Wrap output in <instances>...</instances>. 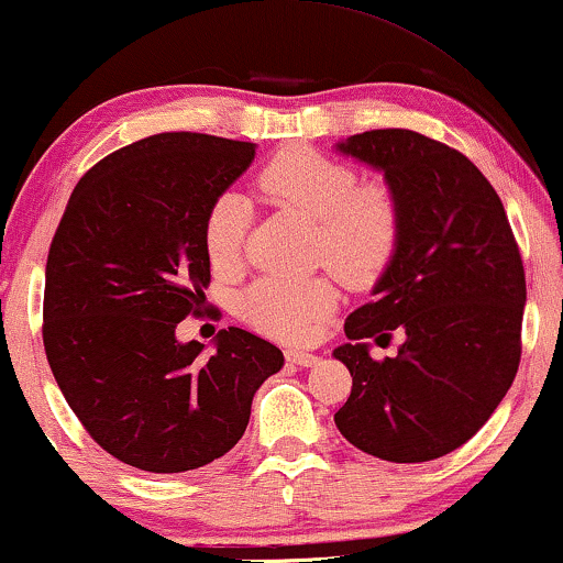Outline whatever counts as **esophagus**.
<instances>
[{"instance_id": "34e87169", "label": "esophagus", "mask_w": 563, "mask_h": 563, "mask_svg": "<svg viewBox=\"0 0 563 563\" xmlns=\"http://www.w3.org/2000/svg\"><path fill=\"white\" fill-rule=\"evenodd\" d=\"M286 362L294 364V367H311V364L317 362V356L309 354V351L288 349V351H286Z\"/></svg>"}]
</instances>
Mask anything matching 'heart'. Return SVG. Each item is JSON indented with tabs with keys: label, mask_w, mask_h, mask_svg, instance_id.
<instances>
[{
	"label": "heart",
	"mask_w": 563,
	"mask_h": 563,
	"mask_svg": "<svg viewBox=\"0 0 563 563\" xmlns=\"http://www.w3.org/2000/svg\"><path fill=\"white\" fill-rule=\"evenodd\" d=\"M256 191L269 205L314 222V260L349 286H369L390 267L401 246L404 205L388 180H358L349 162L290 146L256 173ZM249 209L241 196L220 194L207 207L201 241L214 267L241 262ZM338 303L330 277H262L241 296L243 320L286 343H307Z\"/></svg>",
	"instance_id": "b5f03b06"
}]
</instances>
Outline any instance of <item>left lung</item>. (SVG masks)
Here are the masks:
<instances>
[{
  "label": "left lung",
  "mask_w": 563,
  "mask_h": 563,
  "mask_svg": "<svg viewBox=\"0 0 563 563\" xmlns=\"http://www.w3.org/2000/svg\"><path fill=\"white\" fill-rule=\"evenodd\" d=\"M343 154L380 167L404 205L401 246L349 314L333 351L351 377L341 435L369 456L419 464L464 445L490 419L521 358L525 264L496 188L456 148L406 128L356 133ZM407 335L399 356L363 343Z\"/></svg>",
  "instance_id": "left-lung-1"
}]
</instances>
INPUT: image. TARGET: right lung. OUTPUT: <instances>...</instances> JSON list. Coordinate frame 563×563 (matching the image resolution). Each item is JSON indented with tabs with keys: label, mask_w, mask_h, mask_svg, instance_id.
Segmentation results:
<instances>
[{
	"label": "right lung",
	"mask_w": 563,
	"mask_h": 563,
	"mask_svg": "<svg viewBox=\"0 0 563 563\" xmlns=\"http://www.w3.org/2000/svg\"><path fill=\"white\" fill-rule=\"evenodd\" d=\"M254 144L157 133L78 180L46 260L44 351L65 401L107 453L154 475L199 470L239 443L283 351L241 328L217 351L178 343L212 280L207 207L252 165Z\"/></svg>",
	"instance_id": "add662e5"
}]
</instances>
